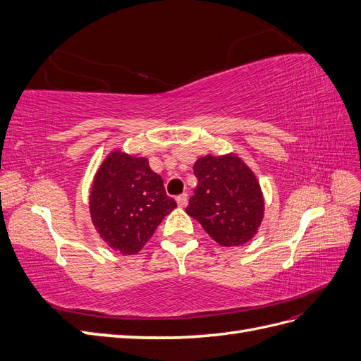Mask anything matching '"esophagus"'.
Listing matches in <instances>:
<instances>
[{
    "label": "esophagus",
    "instance_id": "obj_1",
    "mask_svg": "<svg viewBox=\"0 0 361 361\" xmlns=\"http://www.w3.org/2000/svg\"><path fill=\"white\" fill-rule=\"evenodd\" d=\"M176 202H178V204H179L180 207H185V206H187V203H188V194H180V195H178Z\"/></svg>",
    "mask_w": 361,
    "mask_h": 361
}]
</instances>
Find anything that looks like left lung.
<instances>
[{"instance_id":"1","label":"left lung","mask_w":361,"mask_h":361,"mask_svg":"<svg viewBox=\"0 0 361 361\" xmlns=\"http://www.w3.org/2000/svg\"><path fill=\"white\" fill-rule=\"evenodd\" d=\"M194 174L197 187L187 214L220 245L248 243L257 233L265 212L264 194L255 173L238 155L227 154L199 158Z\"/></svg>"}]
</instances>
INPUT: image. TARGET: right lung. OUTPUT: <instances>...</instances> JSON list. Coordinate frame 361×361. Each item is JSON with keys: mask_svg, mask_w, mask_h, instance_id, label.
<instances>
[{"mask_svg": "<svg viewBox=\"0 0 361 361\" xmlns=\"http://www.w3.org/2000/svg\"><path fill=\"white\" fill-rule=\"evenodd\" d=\"M96 232L120 255H137L176 202L149 159L113 150L97 169L89 197Z\"/></svg>", "mask_w": 361, "mask_h": 361, "instance_id": "obj_1", "label": "right lung"}]
</instances>
